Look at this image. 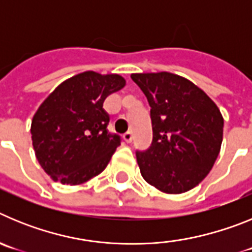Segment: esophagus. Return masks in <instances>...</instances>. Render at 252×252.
I'll return each mask as SVG.
<instances>
[{
	"instance_id": "esophagus-1",
	"label": "esophagus",
	"mask_w": 252,
	"mask_h": 252,
	"mask_svg": "<svg viewBox=\"0 0 252 252\" xmlns=\"http://www.w3.org/2000/svg\"><path fill=\"white\" fill-rule=\"evenodd\" d=\"M124 140H125V142L130 144V142L132 141V132H131V131H127L126 133H124Z\"/></svg>"
}]
</instances>
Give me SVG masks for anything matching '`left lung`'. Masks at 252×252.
Segmentation results:
<instances>
[{"instance_id": "8db88e82", "label": "left lung", "mask_w": 252, "mask_h": 252, "mask_svg": "<svg viewBox=\"0 0 252 252\" xmlns=\"http://www.w3.org/2000/svg\"><path fill=\"white\" fill-rule=\"evenodd\" d=\"M131 78L151 107L153 142L148 150L136 151L142 178L168 194L188 192L217 159L223 117L201 88L180 75L136 73Z\"/></svg>"}]
</instances>
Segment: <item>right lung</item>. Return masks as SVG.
<instances>
[{"label": "right lung", "instance_id": "add662e5", "mask_svg": "<svg viewBox=\"0 0 252 252\" xmlns=\"http://www.w3.org/2000/svg\"><path fill=\"white\" fill-rule=\"evenodd\" d=\"M125 84L119 74L90 70L64 81L40 104L31 139L37 161L53 180L77 186L104 170L121 137L107 130L103 102Z\"/></svg>", "mask_w": 252, "mask_h": 252}]
</instances>
